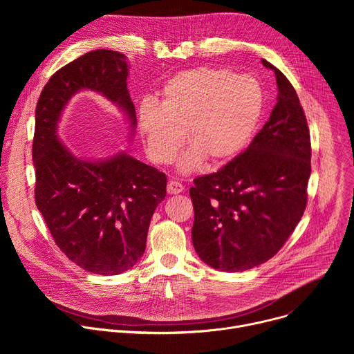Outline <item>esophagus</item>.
<instances>
[{"mask_svg":"<svg viewBox=\"0 0 354 354\" xmlns=\"http://www.w3.org/2000/svg\"><path fill=\"white\" fill-rule=\"evenodd\" d=\"M167 190L169 194H178V193H182L185 190V187L182 183H179L176 180H171L167 186Z\"/></svg>","mask_w":354,"mask_h":354,"instance_id":"1","label":"esophagus"}]
</instances>
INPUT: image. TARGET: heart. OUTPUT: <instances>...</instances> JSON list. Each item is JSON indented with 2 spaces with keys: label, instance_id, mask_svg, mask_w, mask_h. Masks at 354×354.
Returning <instances> with one entry per match:
<instances>
[{
  "label": "heart",
  "instance_id": "heart-1",
  "mask_svg": "<svg viewBox=\"0 0 354 354\" xmlns=\"http://www.w3.org/2000/svg\"><path fill=\"white\" fill-rule=\"evenodd\" d=\"M263 112L261 84L228 68L197 67L172 75L161 88L160 105L144 100L138 127L148 153L169 164L183 141L190 148L180 162L190 171L201 158L209 165L234 160L254 137Z\"/></svg>",
  "mask_w": 354,
  "mask_h": 354
}]
</instances>
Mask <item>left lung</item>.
I'll list each match as a JSON object with an SVG mask.
<instances>
[{"label":"left lung","mask_w":354,"mask_h":354,"mask_svg":"<svg viewBox=\"0 0 354 354\" xmlns=\"http://www.w3.org/2000/svg\"><path fill=\"white\" fill-rule=\"evenodd\" d=\"M276 74L277 104L249 147L189 193L198 258L221 272H243L273 258L307 206L311 140L306 113L286 75Z\"/></svg>","instance_id":"8db88e82"}]
</instances>
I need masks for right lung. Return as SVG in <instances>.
I'll list each match as a JSON object with an SVG mask.
<instances>
[{
    "label": "right lung",
    "instance_id": "right-lung-1",
    "mask_svg": "<svg viewBox=\"0 0 354 354\" xmlns=\"http://www.w3.org/2000/svg\"><path fill=\"white\" fill-rule=\"evenodd\" d=\"M127 77L124 55L93 50L52 75L35 115L36 206L63 254L102 276L120 274L142 257L151 217L167 194V176L127 153L104 161L77 158L57 137V123L71 96L91 89L123 109L134 131Z\"/></svg>",
    "mask_w": 354,
    "mask_h": 354
}]
</instances>
